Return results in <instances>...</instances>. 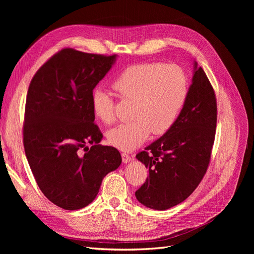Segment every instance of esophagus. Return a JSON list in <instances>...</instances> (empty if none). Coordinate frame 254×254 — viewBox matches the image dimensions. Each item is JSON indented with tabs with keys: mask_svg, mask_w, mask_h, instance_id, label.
<instances>
[{
	"mask_svg": "<svg viewBox=\"0 0 254 254\" xmlns=\"http://www.w3.org/2000/svg\"><path fill=\"white\" fill-rule=\"evenodd\" d=\"M122 157H123V162L124 164H127L131 161V156L127 153H122Z\"/></svg>",
	"mask_w": 254,
	"mask_h": 254,
	"instance_id": "esophagus-1",
	"label": "esophagus"
}]
</instances>
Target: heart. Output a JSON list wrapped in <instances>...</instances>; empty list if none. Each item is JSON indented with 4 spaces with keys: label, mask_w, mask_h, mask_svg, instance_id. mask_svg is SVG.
<instances>
[{
    "label": "heart",
    "mask_w": 254,
    "mask_h": 254,
    "mask_svg": "<svg viewBox=\"0 0 254 254\" xmlns=\"http://www.w3.org/2000/svg\"><path fill=\"white\" fill-rule=\"evenodd\" d=\"M112 87L123 99L134 101V120L119 124L107 134L111 145L125 151L138 147L151 131L153 135L168 131L175 124L189 91L188 78L181 68L158 63L128 66L116 77ZM91 107L102 123L113 122V101L108 93L100 88L93 90Z\"/></svg>",
    "instance_id": "obj_1"
}]
</instances>
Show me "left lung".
<instances>
[{
  "label": "left lung",
  "instance_id": "8db88e82",
  "mask_svg": "<svg viewBox=\"0 0 254 254\" xmlns=\"http://www.w3.org/2000/svg\"><path fill=\"white\" fill-rule=\"evenodd\" d=\"M185 103L173 127L136 155L149 177L135 192L138 201L167 210L188 198L207 171L215 138L217 106L209 79L195 61Z\"/></svg>",
  "mask_w": 254,
  "mask_h": 254
}]
</instances>
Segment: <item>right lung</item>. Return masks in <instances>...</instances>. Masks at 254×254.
<instances>
[{"instance_id":"right-lung-1","label":"right lung","mask_w":254,"mask_h":254,"mask_svg":"<svg viewBox=\"0 0 254 254\" xmlns=\"http://www.w3.org/2000/svg\"><path fill=\"white\" fill-rule=\"evenodd\" d=\"M116 59V55L65 48L46 62L31 81L24 112V152L40 190L63 209L89 205L104 177L122 164L116 148L99 144L103 135L93 124L91 107L92 90Z\"/></svg>"}]
</instances>
